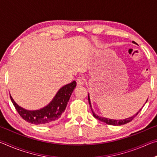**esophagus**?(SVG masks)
Wrapping results in <instances>:
<instances>
[{
	"label": "esophagus",
	"mask_w": 157,
	"mask_h": 157,
	"mask_svg": "<svg viewBox=\"0 0 157 157\" xmlns=\"http://www.w3.org/2000/svg\"><path fill=\"white\" fill-rule=\"evenodd\" d=\"M76 82L78 86H82V85H84V80L81 78H78L76 79Z\"/></svg>",
	"instance_id": "1"
}]
</instances>
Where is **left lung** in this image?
Segmentation results:
<instances>
[{"instance_id": "obj_1", "label": "left lung", "mask_w": 157, "mask_h": 157, "mask_svg": "<svg viewBox=\"0 0 157 157\" xmlns=\"http://www.w3.org/2000/svg\"><path fill=\"white\" fill-rule=\"evenodd\" d=\"M134 44H136L134 41H132ZM88 99H89V105H90V107H91V111H92V113H93V115L95 117V118L98 119V120L100 121L101 122H102V123H105L107 124H110V125H122V124H124L126 123H128L129 122L132 121L133 119H134L135 117L137 116V114L139 113L140 110L142 109H140L138 111V112L134 115L132 117H129L128 118H126V119H124V120H113V119H109L107 118H102V117H100L97 115H95V113L94 112V111H93L92 108H91V101H90V98H89V94L88 95ZM147 101H146V102H147Z\"/></svg>"}]
</instances>
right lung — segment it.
Returning a JSON list of instances; mask_svg holds the SVG:
<instances>
[{"label":"right lung","instance_id":"right-lung-1","mask_svg":"<svg viewBox=\"0 0 157 157\" xmlns=\"http://www.w3.org/2000/svg\"><path fill=\"white\" fill-rule=\"evenodd\" d=\"M76 86V82L73 81L62 87L52 100L46 107L39 110L29 111L21 107L13 100L11 95L10 99L21 118L28 123L39 124H48L59 119L64 111L73 90Z\"/></svg>","mask_w":157,"mask_h":157}]
</instances>
